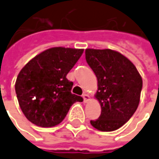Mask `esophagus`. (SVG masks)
Listing matches in <instances>:
<instances>
[{"mask_svg":"<svg viewBox=\"0 0 159 159\" xmlns=\"http://www.w3.org/2000/svg\"><path fill=\"white\" fill-rule=\"evenodd\" d=\"M83 99H84V102H87L88 101H90V96L87 94V93H84L83 94Z\"/></svg>","mask_w":159,"mask_h":159,"instance_id":"obj_1","label":"esophagus"}]
</instances>
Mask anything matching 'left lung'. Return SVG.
Instances as JSON below:
<instances>
[{
	"mask_svg": "<svg viewBox=\"0 0 159 159\" xmlns=\"http://www.w3.org/2000/svg\"><path fill=\"white\" fill-rule=\"evenodd\" d=\"M86 60L98 80L95 98L102 113L93 127L101 131H114L124 125L137 110L143 80L133 63L110 49L86 50Z\"/></svg>",
	"mask_w": 159,
	"mask_h": 159,
	"instance_id": "obj_1",
	"label": "left lung"
}]
</instances>
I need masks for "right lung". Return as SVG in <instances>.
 <instances>
[{
    "label": "right lung",
    "instance_id": "add662e5",
    "mask_svg": "<svg viewBox=\"0 0 159 159\" xmlns=\"http://www.w3.org/2000/svg\"><path fill=\"white\" fill-rule=\"evenodd\" d=\"M83 49L53 47L33 57L18 74L15 88L22 113L30 122L49 128L59 124L74 102L83 98L71 93L68 72Z\"/></svg>",
    "mask_w": 159,
    "mask_h": 159
}]
</instances>
